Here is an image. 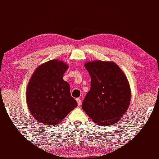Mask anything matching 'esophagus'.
Wrapping results in <instances>:
<instances>
[{"instance_id":"obj_1","label":"esophagus","mask_w":159,"mask_h":159,"mask_svg":"<svg viewBox=\"0 0 159 159\" xmlns=\"http://www.w3.org/2000/svg\"><path fill=\"white\" fill-rule=\"evenodd\" d=\"M76 101H77V104H78V105H79V106L81 105V100H80V98H76Z\"/></svg>"}]
</instances>
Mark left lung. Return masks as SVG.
Returning a JSON list of instances; mask_svg holds the SVG:
<instances>
[{
    "mask_svg": "<svg viewBox=\"0 0 159 159\" xmlns=\"http://www.w3.org/2000/svg\"><path fill=\"white\" fill-rule=\"evenodd\" d=\"M91 76V89L82 109L100 126L120 120L130 102L131 91L126 76L113 61H92L85 63Z\"/></svg>",
    "mask_w": 159,
    "mask_h": 159,
    "instance_id": "left-lung-1",
    "label": "left lung"
}]
</instances>
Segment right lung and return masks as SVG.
<instances>
[{
  "label": "right lung",
  "instance_id": "add662e5",
  "mask_svg": "<svg viewBox=\"0 0 159 159\" xmlns=\"http://www.w3.org/2000/svg\"><path fill=\"white\" fill-rule=\"evenodd\" d=\"M68 67L63 61L52 59L39 65L33 73L26 100L31 115L39 122L55 126L77 107L69 83L63 79Z\"/></svg>",
  "mask_w": 159,
  "mask_h": 159
}]
</instances>
